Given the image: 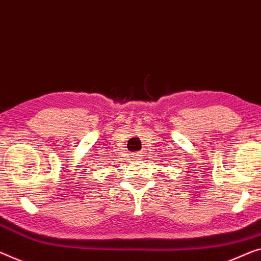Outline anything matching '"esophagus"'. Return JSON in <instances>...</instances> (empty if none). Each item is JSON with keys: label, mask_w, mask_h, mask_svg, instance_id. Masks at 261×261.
<instances>
[{"label": "esophagus", "mask_w": 261, "mask_h": 261, "mask_svg": "<svg viewBox=\"0 0 261 261\" xmlns=\"http://www.w3.org/2000/svg\"><path fill=\"white\" fill-rule=\"evenodd\" d=\"M131 157L134 161H138V159H141L142 154L141 153H131Z\"/></svg>", "instance_id": "34e87169"}]
</instances>
